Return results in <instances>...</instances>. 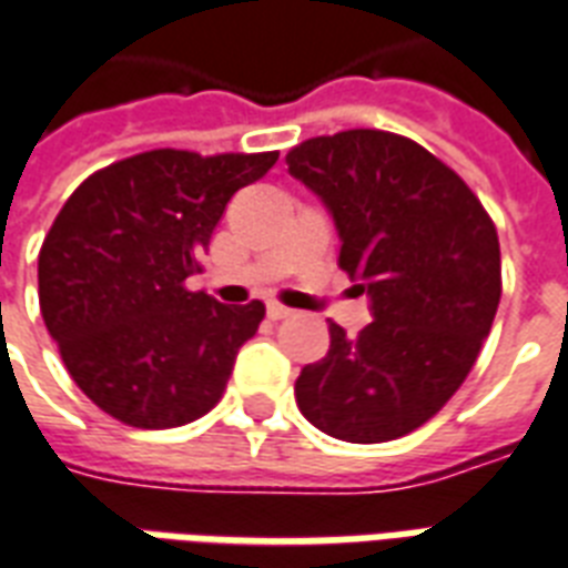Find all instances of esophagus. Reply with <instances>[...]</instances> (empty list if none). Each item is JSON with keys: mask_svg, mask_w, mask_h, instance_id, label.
<instances>
[{"mask_svg": "<svg viewBox=\"0 0 568 568\" xmlns=\"http://www.w3.org/2000/svg\"><path fill=\"white\" fill-rule=\"evenodd\" d=\"M288 315H292V310H288V306H283V303H267V318L271 321H283V318H288Z\"/></svg>", "mask_w": 568, "mask_h": 568, "instance_id": "esophagus-1", "label": "esophagus"}]
</instances>
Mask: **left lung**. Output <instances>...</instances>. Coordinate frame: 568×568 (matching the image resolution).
Wrapping results in <instances>:
<instances>
[{"label": "left lung", "instance_id": "8db88e82", "mask_svg": "<svg viewBox=\"0 0 568 568\" xmlns=\"http://www.w3.org/2000/svg\"><path fill=\"white\" fill-rule=\"evenodd\" d=\"M288 173L336 221L338 267L372 297L374 321L306 365L294 397L306 422L374 445L430 422L463 386L501 301V247L475 191L422 144L379 129L310 138Z\"/></svg>", "mask_w": 568, "mask_h": 568}]
</instances>
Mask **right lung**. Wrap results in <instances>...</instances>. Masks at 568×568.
I'll return each mask as SVG.
<instances>
[{"instance_id":"1","label":"right lung","mask_w":568,"mask_h":568,"mask_svg":"<svg viewBox=\"0 0 568 568\" xmlns=\"http://www.w3.org/2000/svg\"><path fill=\"white\" fill-rule=\"evenodd\" d=\"M276 159L150 150L91 173L58 212L38 256L40 315L102 413L164 430L221 400L265 303L226 306L185 280L232 194Z\"/></svg>"}]
</instances>
